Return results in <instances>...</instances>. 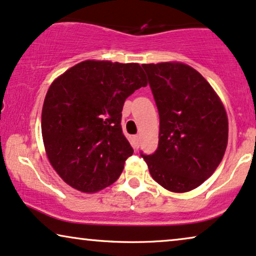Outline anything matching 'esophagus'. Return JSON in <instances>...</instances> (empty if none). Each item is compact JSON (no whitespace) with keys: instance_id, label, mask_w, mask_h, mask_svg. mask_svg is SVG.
<instances>
[{"instance_id":"obj_1","label":"esophagus","mask_w":256,"mask_h":256,"mask_svg":"<svg viewBox=\"0 0 256 256\" xmlns=\"http://www.w3.org/2000/svg\"><path fill=\"white\" fill-rule=\"evenodd\" d=\"M139 139H140V138H139V136H134V148H139Z\"/></svg>"}]
</instances>
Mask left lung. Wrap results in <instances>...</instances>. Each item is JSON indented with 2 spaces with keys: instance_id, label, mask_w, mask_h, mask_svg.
<instances>
[{
  "instance_id": "left-lung-1",
  "label": "left lung",
  "mask_w": 256,
  "mask_h": 256,
  "mask_svg": "<svg viewBox=\"0 0 256 256\" xmlns=\"http://www.w3.org/2000/svg\"><path fill=\"white\" fill-rule=\"evenodd\" d=\"M160 113V142L140 156L152 178L172 192H186L208 180L228 143V118L209 82L180 62L142 64Z\"/></svg>"
}]
</instances>
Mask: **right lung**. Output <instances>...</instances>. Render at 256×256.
<instances>
[{"label":"right lung","mask_w":256,"mask_h":256,"mask_svg":"<svg viewBox=\"0 0 256 256\" xmlns=\"http://www.w3.org/2000/svg\"><path fill=\"white\" fill-rule=\"evenodd\" d=\"M148 85L138 64L86 60L52 84L41 130L52 166L74 189L96 192L120 176L134 154L122 130L128 96Z\"/></svg>","instance_id":"add662e5"}]
</instances>
